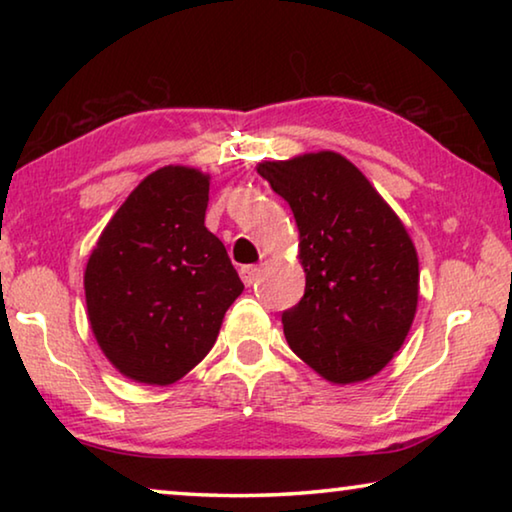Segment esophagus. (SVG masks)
<instances>
[{
  "label": "esophagus",
  "mask_w": 512,
  "mask_h": 512,
  "mask_svg": "<svg viewBox=\"0 0 512 512\" xmlns=\"http://www.w3.org/2000/svg\"><path fill=\"white\" fill-rule=\"evenodd\" d=\"M239 275H241V280H244L246 287H253L255 280H257V275H259V268L257 266H241L239 268Z\"/></svg>",
  "instance_id": "obj_1"
}]
</instances>
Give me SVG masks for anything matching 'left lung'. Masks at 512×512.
<instances>
[{
    "label": "left lung",
    "mask_w": 512,
    "mask_h": 512,
    "mask_svg": "<svg viewBox=\"0 0 512 512\" xmlns=\"http://www.w3.org/2000/svg\"><path fill=\"white\" fill-rule=\"evenodd\" d=\"M257 173L300 230L305 296L282 311L291 350L334 384L377 375L402 348L418 305V255L402 221L339 153L264 162Z\"/></svg>",
    "instance_id": "1"
}]
</instances>
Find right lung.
Masks as SVG:
<instances>
[{"label":"right lung","instance_id":"add662e5","mask_svg":"<svg viewBox=\"0 0 512 512\" xmlns=\"http://www.w3.org/2000/svg\"><path fill=\"white\" fill-rule=\"evenodd\" d=\"M210 180L187 167L146 176L99 237L85 268L92 332L119 372L167 386L219 336L244 291L221 239L205 228Z\"/></svg>","mask_w":512,"mask_h":512}]
</instances>
